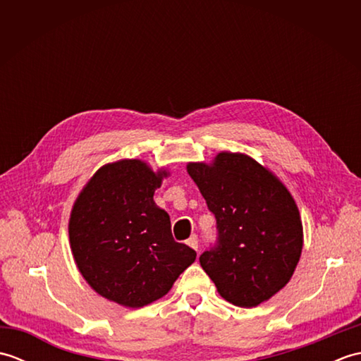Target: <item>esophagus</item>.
<instances>
[{
    "instance_id": "obj_1",
    "label": "esophagus",
    "mask_w": 361,
    "mask_h": 361,
    "mask_svg": "<svg viewBox=\"0 0 361 361\" xmlns=\"http://www.w3.org/2000/svg\"><path fill=\"white\" fill-rule=\"evenodd\" d=\"M186 243L189 245L190 248H194V250H197L198 248V239H197V235H190L189 239L186 240Z\"/></svg>"
}]
</instances>
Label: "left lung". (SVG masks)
<instances>
[{
    "label": "left lung",
    "mask_w": 361,
    "mask_h": 361,
    "mask_svg": "<svg viewBox=\"0 0 361 361\" xmlns=\"http://www.w3.org/2000/svg\"><path fill=\"white\" fill-rule=\"evenodd\" d=\"M188 173L216 216L219 243L200 256L219 295L251 309L287 286L302 252L298 204L270 169L240 152L212 163H188Z\"/></svg>",
    "instance_id": "obj_1"
}]
</instances>
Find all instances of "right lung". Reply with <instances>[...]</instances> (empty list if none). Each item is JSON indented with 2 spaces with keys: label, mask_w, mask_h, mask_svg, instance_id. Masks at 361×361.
Returning a JSON list of instances; mask_svg holds the SVG:
<instances>
[{
  "label": "right lung",
  "mask_w": 361,
  "mask_h": 361,
  "mask_svg": "<svg viewBox=\"0 0 361 361\" xmlns=\"http://www.w3.org/2000/svg\"><path fill=\"white\" fill-rule=\"evenodd\" d=\"M171 172L142 159L99 167L68 224L74 262L97 295L130 309L163 298L197 252L173 240L169 214L153 202Z\"/></svg>",
  "instance_id": "right-lung-1"
}]
</instances>
